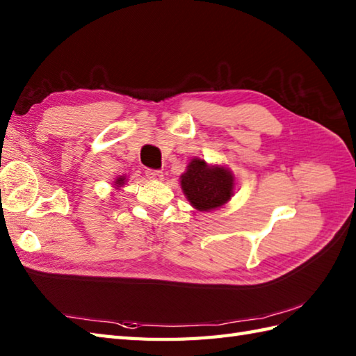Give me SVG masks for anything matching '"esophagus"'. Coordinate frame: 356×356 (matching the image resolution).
<instances>
[{"mask_svg":"<svg viewBox=\"0 0 356 356\" xmlns=\"http://www.w3.org/2000/svg\"><path fill=\"white\" fill-rule=\"evenodd\" d=\"M147 177L153 179V180H162L163 174H162V171H159V170H147Z\"/></svg>","mask_w":356,"mask_h":356,"instance_id":"obj_1","label":"esophagus"}]
</instances>
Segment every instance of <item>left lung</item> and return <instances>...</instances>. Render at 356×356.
I'll return each mask as SVG.
<instances>
[{
  "instance_id": "8db88e82",
  "label": "left lung",
  "mask_w": 356,
  "mask_h": 356,
  "mask_svg": "<svg viewBox=\"0 0 356 356\" xmlns=\"http://www.w3.org/2000/svg\"><path fill=\"white\" fill-rule=\"evenodd\" d=\"M182 190L195 209L209 211L228 202L234 190L232 174L223 166H209L194 159L182 176Z\"/></svg>"
}]
</instances>
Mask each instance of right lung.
<instances>
[{
    "label": "right lung",
    "mask_w": 356,
    "mask_h": 356,
    "mask_svg": "<svg viewBox=\"0 0 356 356\" xmlns=\"http://www.w3.org/2000/svg\"><path fill=\"white\" fill-rule=\"evenodd\" d=\"M125 182V177H119V179H116V186H120Z\"/></svg>",
    "instance_id": "right-lung-1"
}]
</instances>
